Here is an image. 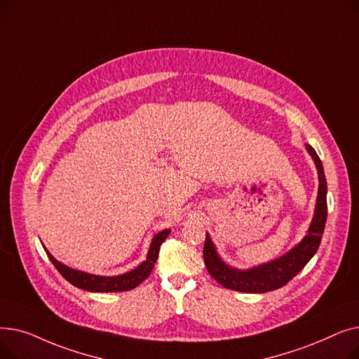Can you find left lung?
Instances as JSON below:
<instances>
[{
  "mask_svg": "<svg viewBox=\"0 0 359 359\" xmlns=\"http://www.w3.org/2000/svg\"><path fill=\"white\" fill-rule=\"evenodd\" d=\"M306 148L314 160L318 175V194L316 201V210L307 234L301 240V243H298L294 249H291L284 256H280L272 262L263 263V265L241 271L229 266L227 263L221 260L210 234L206 233L203 246L205 266L208 269L210 275L224 288L249 294H260L278 290L288 284L307 265L309 260L317 252L327 219V183L325 177L323 164L320 161L314 148L309 144L306 145Z\"/></svg>",
  "mask_w": 359,
  "mask_h": 359,
  "instance_id": "1",
  "label": "left lung"
}]
</instances>
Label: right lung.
Masks as SVG:
<instances>
[{"label":"right lung","instance_id":"right-lung-1","mask_svg":"<svg viewBox=\"0 0 359 359\" xmlns=\"http://www.w3.org/2000/svg\"><path fill=\"white\" fill-rule=\"evenodd\" d=\"M168 234H170V230H163L158 234H156L153 241H151L147 260L142 262L141 265L137 266L135 269H132L130 272H126L118 276H100V275L86 273L77 269H71L67 265H64V263L56 260L46 249L45 252L49 260L53 263V266L58 269V272L74 287L90 291V292H122V291L137 288L142 280H145L149 276L151 271L154 268V263L157 262L160 246Z\"/></svg>","mask_w":359,"mask_h":359}]
</instances>
